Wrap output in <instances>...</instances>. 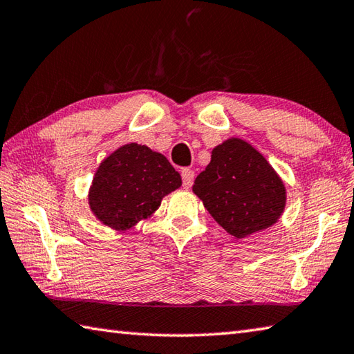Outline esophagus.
<instances>
[{
  "label": "esophagus",
  "mask_w": 354,
  "mask_h": 354,
  "mask_svg": "<svg viewBox=\"0 0 354 354\" xmlns=\"http://www.w3.org/2000/svg\"><path fill=\"white\" fill-rule=\"evenodd\" d=\"M181 176H183V187L190 189L192 184H194V179H195V171L190 169H183Z\"/></svg>",
  "instance_id": "34e87169"
}]
</instances>
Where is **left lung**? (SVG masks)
Returning a JSON list of instances; mask_svg holds the SVG:
<instances>
[{"mask_svg":"<svg viewBox=\"0 0 354 354\" xmlns=\"http://www.w3.org/2000/svg\"><path fill=\"white\" fill-rule=\"evenodd\" d=\"M192 190L235 239L271 227L286 204V189L277 171L240 138H230L212 150L210 162Z\"/></svg>","mask_w":354,"mask_h":354,"instance_id":"obj_1","label":"left lung"}]
</instances>
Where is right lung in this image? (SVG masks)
<instances>
[{
    "instance_id": "obj_1",
    "label": "right lung",
    "mask_w": 354,
    "mask_h": 354,
    "mask_svg": "<svg viewBox=\"0 0 354 354\" xmlns=\"http://www.w3.org/2000/svg\"><path fill=\"white\" fill-rule=\"evenodd\" d=\"M181 184L164 155L131 142L102 160L89 187V209L105 226L127 230L155 214Z\"/></svg>"
}]
</instances>
